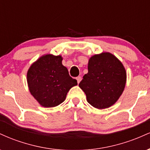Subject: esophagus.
<instances>
[{
  "label": "esophagus",
  "mask_w": 150,
  "mask_h": 150,
  "mask_svg": "<svg viewBox=\"0 0 150 150\" xmlns=\"http://www.w3.org/2000/svg\"><path fill=\"white\" fill-rule=\"evenodd\" d=\"M76 80H77V83H80V81H81V80H82V77H81L80 76H78L76 78Z\"/></svg>",
  "instance_id": "34e87169"
}]
</instances>
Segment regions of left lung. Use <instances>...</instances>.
<instances>
[{"instance_id":"8db88e82","label":"left lung","mask_w":150,"mask_h":150,"mask_svg":"<svg viewBox=\"0 0 150 150\" xmlns=\"http://www.w3.org/2000/svg\"><path fill=\"white\" fill-rule=\"evenodd\" d=\"M126 83V71L114 55L103 52L89 59L88 73L79 84L93 107L104 109L118 101Z\"/></svg>"}]
</instances>
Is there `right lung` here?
Returning <instances> with one entry per match:
<instances>
[{"label":"right lung","instance_id":"obj_1","mask_svg":"<svg viewBox=\"0 0 150 150\" xmlns=\"http://www.w3.org/2000/svg\"><path fill=\"white\" fill-rule=\"evenodd\" d=\"M61 55L46 54L34 62L27 73L29 90L41 106L55 107L65 101L68 91L77 85L62 64Z\"/></svg>","mask_w":150,"mask_h":150}]
</instances>
